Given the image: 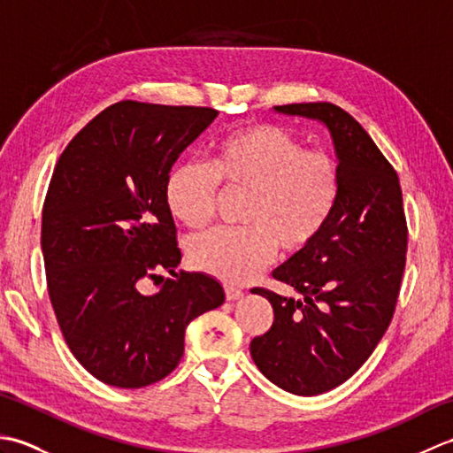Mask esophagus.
Segmentation results:
<instances>
[{
  "label": "esophagus",
  "mask_w": 453,
  "mask_h": 453,
  "mask_svg": "<svg viewBox=\"0 0 453 453\" xmlns=\"http://www.w3.org/2000/svg\"><path fill=\"white\" fill-rule=\"evenodd\" d=\"M224 290H226V300H227V302H235V300H239V297L243 296V292L239 290V288L232 286V284H226Z\"/></svg>",
  "instance_id": "34e87169"
}]
</instances>
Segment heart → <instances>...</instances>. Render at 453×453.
I'll use <instances>...</instances> for the list:
<instances>
[{
  "mask_svg": "<svg viewBox=\"0 0 453 453\" xmlns=\"http://www.w3.org/2000/svg\"><path fill=\"white\" fill-rule=\"evenodd\" d=\"M218 187L249 190L243 229H210L187 245L200 273L242 284L273 261L276 249L300 253L321 235L341 192V173L329 153L303 150L290 132L255 122L216 143L210 165L182 161L165 182L169 211L187 227H204L214 216Z\"/></svg>",
  "mask_w": 453,
  "mask_h": 453,
  "instance_id": "obj_1",
  "label": "heart"
}]
</instances>
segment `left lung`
<instances>
[{
  "instance_id": "1",
  "label": "left lung",
  "mask_w": 453,
  "mask_h": 453,
  "mask_svg": "<svg viewBox=\"0 0 453 453\" xmlns=\"http://www.w3.org/2000/svg\"><path fill=\"white\" fill-rule=\"evenodd\" d=\"M323 122L339 159L341 192L315 242L273 273L300 300L265 288L274 323L251 341L268 380L294 395L341 386L370 358L395 313L407 255V219L395 169L370 134L333 103L274 107Z\"/></svg>"
}]
</instances>
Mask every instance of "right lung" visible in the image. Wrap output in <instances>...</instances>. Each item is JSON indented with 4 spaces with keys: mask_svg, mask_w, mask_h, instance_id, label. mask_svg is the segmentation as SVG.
I'll return each mask as SVG.
<instances>
[{
    "mask_svg": "<svg viewBox=\"0 0 453 453\" xmlns=\"http://www.w3.org/2000/svg\"><path fill=\"white\" fill-rule=\"evenodd\" d=\"M216 117L208 107L114 103L56 163L41 232L48 296L72 354L107 386L165 378L185 352L187 325L226 300L211 276L175 273L165 200L173 163ZM159 270L173 278L143 295Z\"/></svg>",
    "mask_w": 453,
    "mask_h": 453,
    "instance_id": "right-lung-1",
    "label": "right lung"
}]
</instances>
